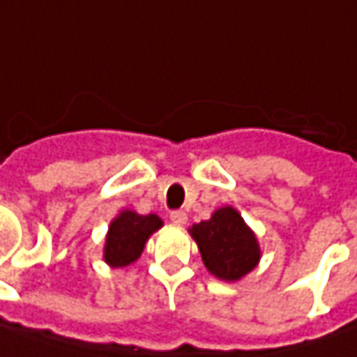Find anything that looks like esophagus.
Instances as JSON below:
<instances>
[{
    "instance_id": "esophagus-1",
    "label": "esophagus",
    "mask_w": 357,
    "mask_h": 357,
    "mask_svg": "<svg viewBox=\"0 0 357 357\" xmlns=\"http://www.w3.org/2000/svg\"><path fill=\"white\" fill-rule=\"evenodd\" d=\"M186 220H188V218H186V213H184V211H181V210L171 211V221H173L174 225L183 227L184 223H186Z\"/></svg>"
}]
</instances>
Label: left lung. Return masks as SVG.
Masks as SVG:
<instances>
[{
	"instance_id": "1",
	"label": "left lung",
	"mask_w": 357,
	"mask_h": 357,
	"mask_svg": "<svg viewBox=\"0 0 357 357\" xmlns=\"http://www.w3.org/2000/svg\"><path fill=\"white\" fill-rule=\"evenodd\" d=\"M188 233L198 245L204 266L223 282H239L262 257L257 233L233 206L218 208L210 220L188 227Z\"/></svg>"
}]
</instances>
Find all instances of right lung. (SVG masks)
I'll list each match as a JSON object with an SVG mask.
<instances>
[{"mask_svg": "<svg viewBox=\"0 0 357 357\" xmlns=\"http://www.w3.org/2000/svg\"><path fill=\"white\" fill-rule=\"evenodd\" d=\"M161 227L163 220L157 213L142 215L134 210H120L108 225L102 260L110 268H126L134 264L142 257L149 237Z\"/></svg>", "mask_w": 357, "mask_h": 357, "instance_id": "1", "label": "right lung"}]
</instances>
